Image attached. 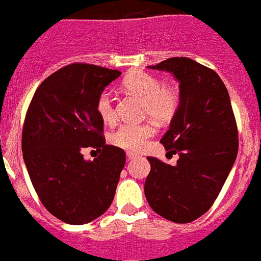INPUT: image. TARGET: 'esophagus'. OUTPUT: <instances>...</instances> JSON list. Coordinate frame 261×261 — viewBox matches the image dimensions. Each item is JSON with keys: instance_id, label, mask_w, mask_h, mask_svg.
I'll return each mask as SVG.
<instances>
[{"instance_id": "34e87169", "label": "esophagus", "mask_w": 261, "mask_h": 261, "mask_svg": "<svg viewBox=\"0 0 261 261\" xmlns=\"http://www.w3.org/2000/svg\"><path fill=\"white\" fill-rule=\"evenodd\" d=\"M127 157H128V160H134L136 157V154L133 153V152H127Z\"/></svg>"}]
</instances>
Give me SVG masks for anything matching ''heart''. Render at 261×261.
Wrapping results in <instances>:
<instances>
[{"label": "heart", "mask_w": 261, "mask_h": 261, "mask_svg": "<svg viewBox=\"0 0 261 261\" xmlns=\"http://www.w3.org/2000/svg\"><path fill=\"white\" fill-rule=\"evenodd\" d=\"M123 87L135 93L144 101V113L157 122L170 121L179 107V93L174 87L164 86L157 76L145 71H135L123 81ZM96 113L107 123L113 122L117 117L113 93L104 90L98 93L95 104ZM154 134L151 123H125L121 125L110 136L117 147L131 152H140L148 144Z\"/></svg>", "instance_id": "b5f03b06"}]
</instances>
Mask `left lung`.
I'll use <instances>...</instances> for the list:
<instances>
[{
  "instance_id": "left-lung-1",
  "label": "left lung",
  "mask_w": 261,
  "mask_h": 261,
  "mask_svg": "<svg viewBox=\"0 0 261 261\" xmlns=\"http://www.w3.org/2000/svg\"><path fill=\"white\" fill-rule=\"evenodd\" d=\"M153 70L179 82V107L161 144L179 154L177 165L148 157L144 194L157 215L187 224L213 205L238 153V128L229 92L215 70L187 57H173Z\"/></svg>"
}]
</instances>
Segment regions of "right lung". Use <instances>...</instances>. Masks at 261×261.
<instances>
[{"label": "right lung", "instance_id": "add662e5", "mask_svg": "<svg viewBox=\"0 0 261 261\" xmlns=\"http://www.w3.org/2000/svg\"><path fill=\"white\" fill-rule=\"evenodd\" d=\"M119 75L118 70L70 63L37 87L25 113L22 151L32 186L48 212L66 224L91 222L113 201L126 154L105 144L104 121L95 104ZM84 147L100 154L86 162Z\"/></svg>", "mask_w": 261, "mask_h": 261}]
</instances>
